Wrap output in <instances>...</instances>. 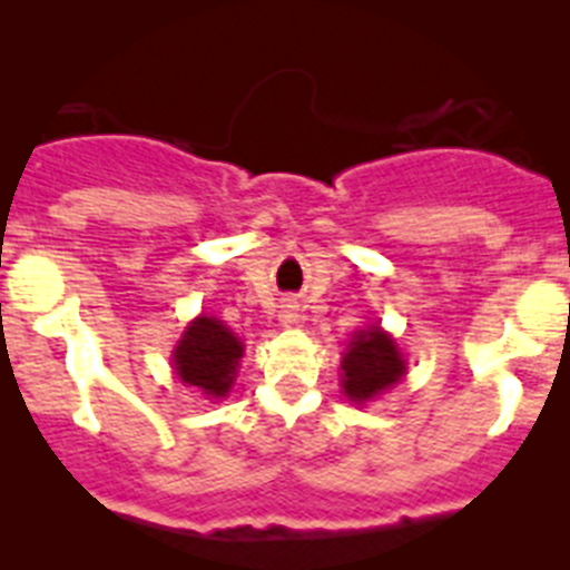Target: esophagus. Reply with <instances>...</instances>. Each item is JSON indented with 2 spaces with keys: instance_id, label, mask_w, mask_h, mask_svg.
<instances>
[{
  "instance_id": "obj_1",
  "label": "esophagus",
  "mask_w": 570,
  "mask_h": 570,
  "mask_svg": "<svg viewBox=\"0 0 570 570\" xmlns=\"http://www.w3.org/2000/svg\"><path fill=\"white\" fill-rule=\"evenodd\" d=\"M294 320H296L294 313H285V322H288V325H291V322H294Z\"/></svg>"
}]
</instances>
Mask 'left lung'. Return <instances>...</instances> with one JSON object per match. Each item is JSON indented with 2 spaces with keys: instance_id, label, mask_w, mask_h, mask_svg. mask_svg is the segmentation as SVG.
<instances>
[{
  "instance_id": "8db88e82",
  "label": "left lung",
  "mask_w": 570,
  "mask_h": 570,
  "mask_svg": "<svg viewBox=\"0 0 570 570\" xmlns=\"http://www.w3.org/2000/svg\"><path fill=\"white\" fill-rule=\"evenodd\" d=\"M344 393L353 401H367L381 390L393 387L404 375V358L387 333L379 327L358 333L356 342H350L342 358Z\"/></svg>"
}]
</instances>
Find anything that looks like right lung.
<instances>
[{
  "label": "right lung",
  "instance_id": "1",
  "mask_svg": "<svg viewBox=\"0 0 570 570\" xmlns=\"http://www.w3.org/2000/svg\"><path fill=\"white\" fill-rule=\"evenodd\" d=\"M243 344L226 325L200 316L191 322L175 350V367L186 384L200 387L206 395H226L234 381Z\"/></svg>",
  "mask_w": 570,
  "mask_h": 570
}]
</instances>
